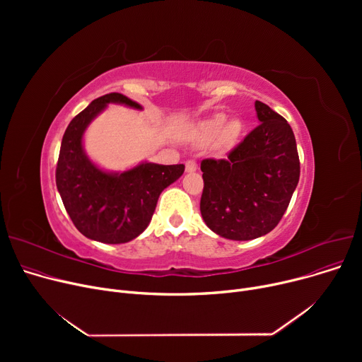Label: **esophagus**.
Here are the masks:
<instances>
[{
  "instance_id": "34e87169",
  "label": "esophagus",
  "mask_w": 362,
  "mask_h": 362,
  "mask_svg": "<svg viewBox=\"0 0 362 362\" xmlns=\"http://www.w3.org/2000/svg\"><path fill=\"white\" fill-rule=\"evenodd\" d=\"M197 168H198L197 161H194V160H187V161H186V164H185L186 173H194V171H197Z\"/></svg>"
}]
</instances>
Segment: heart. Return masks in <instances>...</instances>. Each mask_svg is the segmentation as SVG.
<instances>
[{"mask_svg":"<svg viewBox=\"0 0 362 362\" xmlns=\"http://www.w3.org/2000/svg\"><path fill=\"white\" fill-rule=\"evenodd\" d=\"M243 129L245 126L239 119L227 120L226 114L218 112L202 123L201 139L206 144L218 141L221 149H232L238 145Z\"/></svg>","mask_w":362,"mask_h":362,"instance_id":"1","label":"heart"}]
</instances>
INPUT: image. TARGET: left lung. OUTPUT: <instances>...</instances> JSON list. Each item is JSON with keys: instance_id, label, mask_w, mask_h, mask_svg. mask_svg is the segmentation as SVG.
<instances>
[{"instance_id": "left-lung-1", "label": "left lung", "mask_w": 362, "mask_h": 362, "mask_svg": "<svg viewBox=\"0 0 362 362\" xmlns=\"http://www.w3.org/2000/svg\"><path fill=\"white\" fill-rule=\"evenodd\" d=\"M259 124L224 160L201 163V214L221 238L251 240L281 220L299 182L293 130L280 114L255 101Z\"/></svg>"}]
</instances>
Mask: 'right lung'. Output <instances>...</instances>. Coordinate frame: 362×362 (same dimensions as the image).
Returning <instances> with one entry per match:
<instances>
[{
    "instance_id": "obj_1",
    "label": "right lung",
    "mask_w": 362,
    "mask_h": 362,
    "mask_svg": "<svg viewBox=\"0 0 362 362\" xmlns=\"http://www.w3.org/2000/svg\"><path fill=\"white\" fill-rule=\"evenodd\" d=\"M108 104L142 110L117 92L93 100L64 132L55 183L67 214L83 236L103 243H126L146 229L160 194L183 175L185 165L145 161L116 173L93 164L83 149V135Z\"/></svg>"
}]
</instances>
